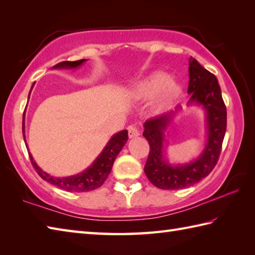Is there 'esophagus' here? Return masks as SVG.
<instances>
[{
	"instance_id": "34e87169",
	"label": "esophagus",
	"mask_w": 255,
	"mask_h": 255,
	"mask_svg": "<svg viewBox=\"0 0 255 255\" xmlns=\"http://www.w3.org/2000/svg\"><path fill=\"white\" fill-rule=\"evenodd\" d=\"M128 136L129 138H136L140 136V131L138 130V128L134 126H129L128 127Z\"/></svg>"
}]
</instances>
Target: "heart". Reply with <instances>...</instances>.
<instances>
[{"label":"heart","mask_w":255,"mask_h":255,"mask_svg":"<svg viewBox=\"0 0 255 255\" xmlns=\"http://www.w3.org/2000/svg\"><path fill=\"white\" fill-rule=\"evenodd\" d=\"M182 92V84L177 80L169 78L165 72L156 71L137 81L129 90V95L138 102L152 100L153 110L162 112L177 102Z\"/></svg>","instance_id":"b5f03b06"}]
</instances>
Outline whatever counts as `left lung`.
Listing matches in <instances>:
<instances>
[{
	"label": "left lung",
	"instance_id": "8db88e82",
	"mask_svg": "<svg viewBox=\"0 0 255 255\" xmlns=\"http://www.w3.org/2000/svg\"><path fill=\"white\" fill-rule=\"evenodd\" d=\"M188 66L187 93L191 99L187 105H198L204 108L207 141L197 159L184 164H171L165 158V131L182 107L177 106L174 111L148 119L144 123L142 134L150 144L144 173L149 181L161 189L185 188L207 176L219 159L226 133L227 110L217 78L200 66L196 59H189Z\"/></svg>",
	"mask_w": 255,
	"mask_h": 255
}]
</instances>
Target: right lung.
Segmentation results:
<instances>
[{
    "label": "right lung",
    "mask_w": 255,
    "mask_h": 255,
    "mask_svg": "<svg viewBox=\"0 0 255 255\" xmlns=\"http://www.w3.org/2000/svg\"><path fill=\"white\" fill-rule=\"evenodd\" d=\"M85 61L86 59H82V60H78V61H63L56 64L52 69H77L82 66ZM32 86H34V84H32ZM30 92H29V95H30ZM28 100H29V96H28ZM23 136L25 140V116L23 117ZM127 140H128L127 130H122L115 133L114 136H112L110 141L106 143L105 148L103 149L100 155L94 160V162L91 164V166H89L88 169L84 170L83 172L79 173V174L67 176V177H56L48 174L47 172L42 171L40 167L37 165V163L30 153H29V158L31 161V164L34 165L38 175H39L42 180H45L48 183L52 184V185L58 186L59 188H62L64 191H68V192H78V193L90 192V191H94V189L99 188L103 185V183L105 182L108 174L111 173L114 161H115L116 156L124 148V145L126 144Z\"/></svg>",
    "instance_id": "obj_1"
}]
</instances>
